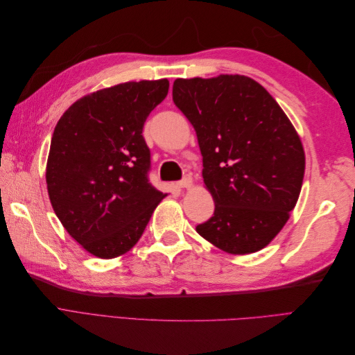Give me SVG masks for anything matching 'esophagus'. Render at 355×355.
<instances>
[{
  "label": "esophagus",
  "mask_w": 355,
  "mask_h": 355,
  "mask_svg": "<svg viewBox=\"0 0 355 355\" xmlns=\"http://www.w3.org/2000/svg\"><path fill=\"white\" fill-rule=\"evenodd\" d=\"M176 187L178 188H191L192 187V179H191V176H187V178H184V179H182L180 182H178V184H176Z\"/></svg>",
  "instance_id": "esophagus-1"
}]
</instances>
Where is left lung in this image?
Here are the masks:
<instances>
[{
  "label": "left lung",
  "instance_id": "8db88e82",
  "mask_svg": "<svg viewBox=\"0 0 355 355\" xmlns=\"http://www.w3.org/2000/svg\"><path fill=\"white\" fill-rule=\"evenodd\" d=\"M173 102L197 133L213 216L197 232L218 249L249 254L283 230L305 173L300 137L280 105L244 75L178 78Z\"/></svg>",
  "mask_w": 355,
  "mask_h": 355
}]
</instances>
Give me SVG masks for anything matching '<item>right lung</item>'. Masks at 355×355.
<instances>
[{
  "mask_svg": "<svg viewBox=\"0 0 355 355\" xmlns=\"http://www.w3.org/2000/svg\"><path fill=\"white\" fill-rule=\"evenodd\" d=\"M168 80L128 81L72 103L53 132L46 182L71 237L101 259L127 253L167 194L148 180L151 154L142 136Z\"/></svg>",
  "mask_w": 355,
  "mask_h": 355,
  "instance_id": "obj_1",
  "label": "right lung"
}]
</instances>
